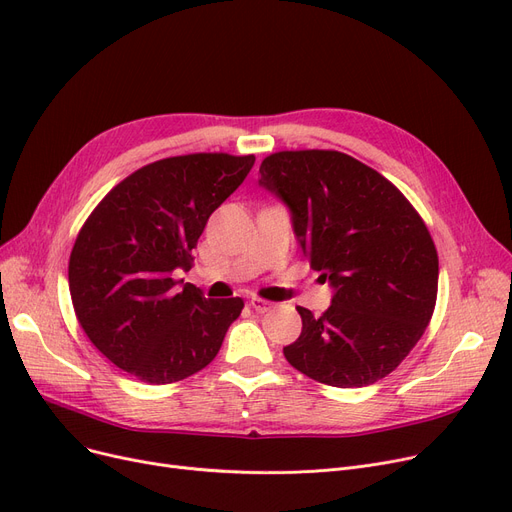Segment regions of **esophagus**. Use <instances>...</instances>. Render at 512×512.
<instances>
[{
	"instance_id": "1",
	"label": "esophagus",
	"mask_w": 512,
	"mask_h": 512,
	"mask_svg": "<svg viewBox=\"0 0 512 512\" xmlns=\"http://www.w3.org/2000/svg\"><path fill=\"white\" fill-rule=\"evenodd\" d=\"M249 305H251V307L257 311V314H265V311H270V309L274 307V303L265 301V299H261V297H251Z\"/></svg>"
}]
</instances>
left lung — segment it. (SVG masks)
<instances>
[{
	"instance_id": "1",
	"label": "left lung",
	"mask_w": 512,
	"mask_h": 512,
	"mask_svg": "<svg viewBox=\"0 0 512 512\" xmlns=\"http://www.w3.org/2000/svg\"><path fill=\"white\" fill-rule=\"evenodd\" d=\"M259 173L332 288L322 316L297 307L303 330L284 358L341 389L385 379L435 309L439 261L425 221L381 173L337 150L276 152Z\"/></svg>"
}]
</instances>
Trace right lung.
<instances>
[{
  "label": "right lung",
  "mask_w": 512,
  "mask_h": 512,
  "mask_svg": "<svg viewBox=\"0 0 512 512\" xmlns=\"http://www.w3.org/2000/svg\"><path fill=\"white\" fill-rule=\"evenodd\" d=\"M255 163L186 154L150 163L110 190L87 217L69 261V288L85 335L121 370L167 385L213 362L240 297L207 299L175 280L209 215Z\"/></svg>",
  "instance_id": "1"
}]
</instances>
